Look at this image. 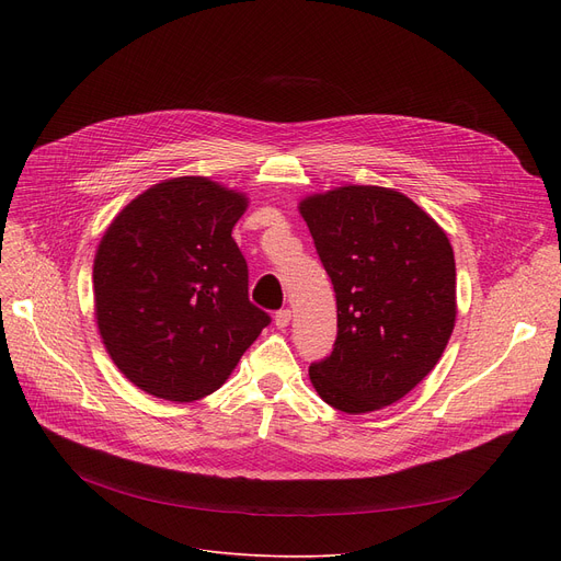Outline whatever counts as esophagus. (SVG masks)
Here are the masks:
<instances>
[{"label": "esophagus", "instance_id": "obj_1", "mask_svg": "<svg viewBox=\"0 0 561 561\" xmlns=\"http://www.w3.org/2000/svg\"><path fill=\"white\" fill-rule=\"evenodd\" d=\"M288 322H290V309H282V311L275 313V325H277V330H286Z\"/></svg>", "mask_w": 561, "mask_h": 561}]
</instances>
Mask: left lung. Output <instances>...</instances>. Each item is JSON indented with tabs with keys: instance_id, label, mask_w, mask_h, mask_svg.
<instances>
[{
	"instance_id": "1",
	"label": "left lung",
	"mask_w": 561,
	"mask_h": 561,
	"mask_svg": "<svg viewBox=\"0 0 561 561\" xmlns=\"http://www.w3.org/2000/svg\"><path fill=\"white\" fill-rule=\"evenodd\" d=\"M298 209L334 284L339 334L311 364L316 393L345 414L385 409L432 373L457 320L446 231L396 188L345 184Z\"/></svg>"
}]
</instances>
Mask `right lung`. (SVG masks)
<instances>
[{
	"mask_svg": "<svg viewBox=\"0 0 561 561\" xmlns=\"http://www.w3.org/2000/svg\"><path fill=\"white\" fill-rule=\"evenodd\" d=\"M248 195L209 176H170L106 227L93 263L95 320L134 387L170 402L218 391L271 316L248 298L231 229Z\"/></svg>",
	"mask_w": 561,
	"mask_h": 561,
	"instance_id": "1",
	"label": "right lung"
}]
</instances>
